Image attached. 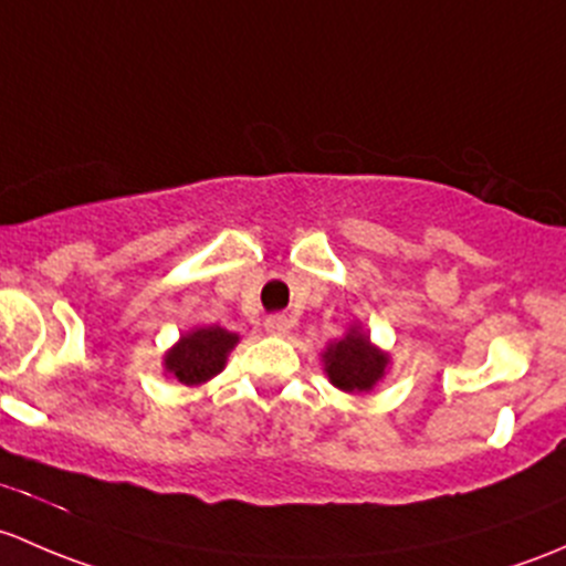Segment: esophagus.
<instances>
[{"mask_svg": "<svg viewBox=\"0 0 566 566\" xmlns=\"http://www.w3.org/2000/svg\"><path fill=\"white\" fill-rule=\"evenodd\" d=\"M266 332H270V335H275V337H285L289 335V329H291V322L285 316H270L266 318Z\"/></svg>", "mask_w": 566, "mask_h": 566, "instance_id": "1", "label": "esophagus"}]
</instances>
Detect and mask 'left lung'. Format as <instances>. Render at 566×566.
I'll list each match as a JSON object with an SVG mask.
<instances>
[{
  "label": "left lung",
  "mask_w": 566,
  "mask_h": 566,
  "mask_svg": "<svg viewBox=\"0 0 566 566\" xmlns=\"http://www.w3.org/2000/svg\"><path fill=\"white\" fill-rule=\"evenodd\" d=\"M322 365L332 387L348 395H365L387 376L389 354L370 340L363 324H352L346 335L326 343Z\"/></svg>",
  "instance_id": "left-lung-1"
}]
</instances>
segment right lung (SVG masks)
<instances>
[{
    "instance_id": "obj_1",
    "label": "right lung",
    "mask_w": 566,
    "mask_h": 566,
    "mask_svg": "<svg viewBox=\"0 0 566 566\" xmlns=\"http://www.w3.org/2000/svg\"><path fill=\"white\" fill-rule=\"evenodd\" d=\"M237 343L240 335L226 326H193L182 332L179 340L163 354V373L177 378L185 387H201L226 368Z\"/></svg>"
}]
</instances>
